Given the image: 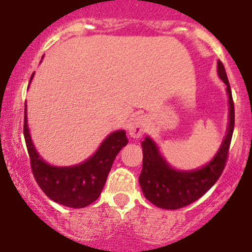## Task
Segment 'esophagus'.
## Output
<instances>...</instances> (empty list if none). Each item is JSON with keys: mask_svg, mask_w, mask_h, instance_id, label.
Instances as JSON below:
<instances>
[{"mask_svg": "<svg viewBox=\"0 0 252 252\" xmlns=\"http://www.w3.org/2000/svg\"><path fill=\"white\" fill-rule=\"evenodd\" d=\"M146 125H148V121H146L145 116L133 117V119H131V121L128 122V135H130L131 137H133V139H139V137H141L142 133L145 132Z\"/></svg>", "mask_w": 252, "mask_h": 252, "instance_id": "esophagus-1", "label": "esophagus"}]
</instances>
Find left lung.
<instances>
[{"label":"left lung","mask_w":252,"mask_h":252,"mask_svg":"<svg viewBox=\"0 0 252 252\" xmlns=\"http://www.w3.org/2000/svg\"><path fill=\"white\" fill-rule=\"evenodd\" d=\"M217 65L218 75L227 87L226 91L230 103V122L226 137L211 162L198 170H175L162 159L157 144L150 137H145L141 144L144 155L142 170L139 177L140 186L146 199L160 208L178 209L199 199L220 179L226 166L235 126V107L223 64L218 60Z\"/></svg>","instance_id":"left-lung-1"}]
</instances>
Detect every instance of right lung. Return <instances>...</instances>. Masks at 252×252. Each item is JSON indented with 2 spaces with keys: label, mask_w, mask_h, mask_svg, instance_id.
Wrapping results in <instances>:
<instances>
[{
  "label": "right lung",
  "mask_w": 252,
  "mask_h": 252,
  "mask_svg": "<svg viewBox=\"0 0 252 252\" xmlns=\"http://www.w3.org/2000/svg\"><path fill=\"white\" fill-rule=\"evenodd\" d=\"M24 136L30 157L31 171L41 190L57 203L72 208L90 206L101 195L116 155L128 142L125 131H115L107 136L98 150L87 161L64 168L49 165L39 157L31 141L26 121V104Z\"/></svg>",
  "instance_id": "right-lung-1"
}]
</instances>
